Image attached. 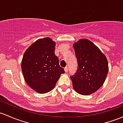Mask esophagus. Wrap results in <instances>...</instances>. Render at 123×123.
<instances>
[{"mask_svg":"<svg viewBox=\"0 0 123 123\" xmlns=\"http://www.w3.org/2000/svg\"><path fill=\"white\" fill-rule=\"evenodd\" d=\"M64 71H65L66 73H67V72H68V67H66L65 68H64Z\"/></svg>","mask_w":123,"mask_h":123,"instance_id":"1","label":"esophagus"}]
</instances>
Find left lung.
<instances>
[{
	"label": "left lung",
	"mask_w": 123,
	"mask_h": 123,
	"mask_svg": "<svg viewBox=\"0 0 123 123\" xmlns=\"http://www.w3.org/2000/svg\"><path fill=\"white\" fill-rule=\"evenodd\" d=\"M77 59V73L70 77L73 87L80 94H92L103 85L108 72L107 57L100 49L86 39H80L73 44Z\"/></svg>",
	"instance_id": "obj_1"
}]
</instances>
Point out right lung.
<instances>
[{
    "instance_id": "1",
    "label": "right lung",
    "mask_w": 123,
    "mask_h": 123,
    "mask_svg": "<svg viewBox=\"0 0 123 123\" xmlns=\"http://www.w3.org/2000/svg\"><path fill=\"white\" fill-rule=\"evenodd\" d=\"M56 42L49 37L37 40L25 51L22 60L25 80L40 94L48 93L56 86L64 70L55 54Z\"/></svg>"
}]
</instances>
